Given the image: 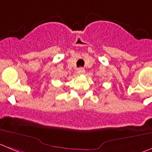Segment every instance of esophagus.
<instances>
[{
	"label": "esophagus",
	"mask_w": 152,
	"mask_h": 152,
	"mask_svg": "<svg viewBox=\"0 0 152 152\" xmlns=\"http://www.w3.org/2000/svg\"><path fill=\"white\" fill-rule=\"evenodd\" d=\"M85 72V70L83 69V68H79L78 69H77V74L78 75H83Z\"/></svg>",
	"instance_id": "1"
}]
</instances>
